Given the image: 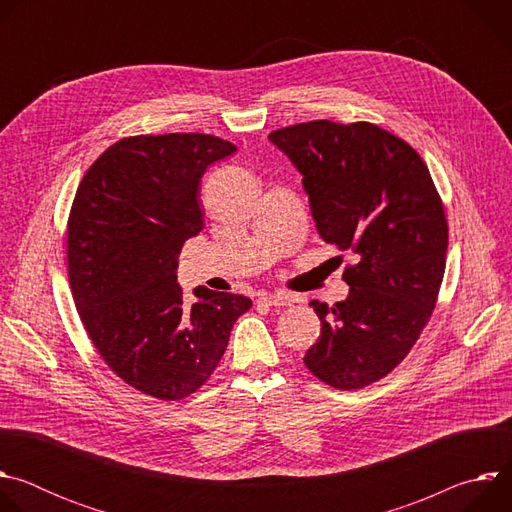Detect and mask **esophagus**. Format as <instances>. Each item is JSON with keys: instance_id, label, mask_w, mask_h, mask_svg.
Segmentation results:
<instances>
[{"instance_id": "esophagus-1", "label": "esophagus", "mask_w": 512, "mask_h": 512, "mask_svg": "<svg viewBox=\"0 0 512 512\" xmlns=\"http://www.w3.org/2000/svg\"><path fill=\"white\" fill-rule=\"evenodd\" d=\"M259 302H263L267 306H291L296 300L287 294H263L259 298Z\"/></svg>"}]
</instances>
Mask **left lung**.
Returning a JSON list of instances; mask_svg holds the SVG:
<instances>
[{"instance_id": "8db88e82", "label": "left lung", "mask_w": 512, "mask_h": 512, "mask_svg": "<svg viewBox=\"0 0 512 512\" xmlns=\"http://www.w3.org/2000/svg\"><path fill=\"white\" fill-rule=\"evenodd\" d=\"M302 174L318 235L358 257L348 296L310 306L322 322L306 367L330 387H367L407 356L440 291L448 223L427 166L373 123L310 121L269 133Z\"/></svg>"}]
</instances>
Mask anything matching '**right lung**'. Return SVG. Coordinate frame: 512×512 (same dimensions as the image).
Here are the masks:
<instances>
[{
  "label": "right lung",
  "instance_id": "right-lung-1",
  "mask_svg": "<svg viewBox=\"0 0 512 512\" xmlns=\"http://www.w3.org/2000/svg\"><path fill=\"white\" fill-rule=\"evenodd\" d=\"M237 152L204 133L137 135L87 170L68 218V279L79 316L109 369L164 401L194 393L223 358L251 300L198 285L184 304L182 245L202 231L198 186Z\"/></svg>",
  "mask_w": 512,
  "mask_h": 512
}]
</instances>
